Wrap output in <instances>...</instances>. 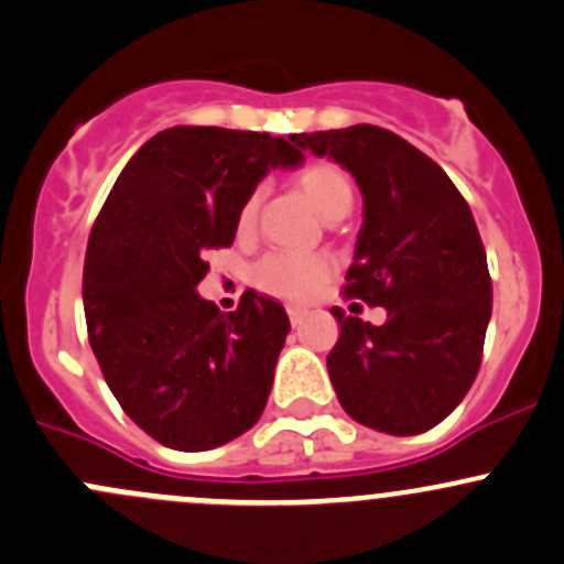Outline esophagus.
I'll return each mask as SVG.
<instances>
[{"mask_svg": "<svg viewBox=\"0 0 564 564\" xmlns=\"http://www.w3.org/2000/svg\"><path fill=\"white\" fill-rule=\"evenodd\" d=\"M288 317H290V323H293V328H295V325L304 323L306 312H304V310H299V306H288Z\"/></svg>", "mask_w": 564, "mask_h": 564, "instance_id": "obj_1", "label": "esophagus"}]
</instances>
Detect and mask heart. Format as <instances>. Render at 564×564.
I'll list each match as a JSON object with an SVG mask.
<instances>
[{"instance_id":"b5f03b06","label":"heart","mask_w":564,"mask_h":564,"mask_svg":"<svg viewBox=\"0 0 564 564\" xmlns=\"http://www.w3.org/2000/svg\"><path fill=\"white\" fill-rule=\"evenodd\" d=\"M299 189L306 200L317 208L325 219H341L352 206V182L334 162H312L299 173ZM260 195L252 193L243 200L239 212V230H249L254 225ZM334 274V263L325 254H295V252H271L254 265L252 280L263 293L276 299L304 304L315 299Z\"/></svg>"}]
</instances>
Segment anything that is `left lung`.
I'll use <instances>...</instances> for the list:
<instances>
[{"label":"left lung","mask_w":564,"mask_h":564,"mask_svg":"<svg viewBox=\"0 0 564 564\" xmlns=\"http://www.w3.org/2000/svg\"><path fill=\"white\" fill-rule=\"evenodd\" d=\"M293 141L356 178L364 225L345 293L388 312L371 325L334 310L341 330L325 364L339 404L377 432H429L467 397L491 317L473 212L448 173L391 130L352 124Z\"/></svg>","instance_id":"obj_1"}]
</instances>
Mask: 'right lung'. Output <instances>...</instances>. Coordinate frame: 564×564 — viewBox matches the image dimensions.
I'll return each instance as SVG.
<instances>
[{
    "instance_id": "add662e5",
    "label": "right lung",
    "mask_w": 564,
    "mask_h": 564,
    "mask_svg": "<svg viewBox=\"0 0 564 564\" xmlns=\"http://www.w3.org/2000/svg\"><path fill=\"white\" fill-rule=\"evenodd\" d=\"M301 160L269 132L171 127L132 154L91 228V350L121 410L167 448H217L263 415L290 330L282 304L247 290L225 315L197 284L260 178Z\"/></svg>"
}]
</instances>
